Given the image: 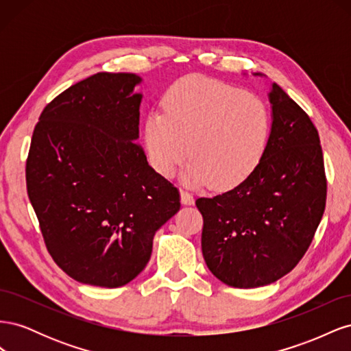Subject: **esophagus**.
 <instances>
[{"instance_id": "1", "label": "esophagus", "mask_w": 351, "mask_h": 351, "mask_svg": "<svg viewBox=\"0 0 351 351\" xmlns=\"http://www.w3.org/2000/svg\"><path fill=\"white\" fill-rule=\"evenodd\" d=\"M180 197H182V204L183 205H193L195 204L193 195L186 192V190H182V193H180Z\"/></svg>"}]
</instances>
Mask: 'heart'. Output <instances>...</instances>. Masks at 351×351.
Returning a JSON list of instances; mask_svg holds the SVG:
<instances>
[{
    "mask_svg": "<svg viewBox=\"0 0 351 351\" xmlns=\"http://www.w3.org/2000/svg\"><path fill=\"white\" fill-rule=\"evenodd\" d=\"M164 114L145 120V146L158 174L171 178L189 154L184 183L227 190L261 164L271 136L267 105L254 95L214 79L176 82L162 99Z\"/></svg>",
    "mask_w": 351,
    "mask_h": 351,
    "instance_id": "obj_1",
    "label": "heart"
}]
</instances>
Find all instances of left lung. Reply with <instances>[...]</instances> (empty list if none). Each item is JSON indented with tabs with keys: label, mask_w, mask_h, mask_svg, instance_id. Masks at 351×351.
I'll return each instance as SVG.
<instances>
[{
	"label": "left lung",
	"mask_w": 351,
	"mask_h": 351,
	"mask_svg": "<svg viewBox=\"0 0 351 351\" xmlns=\"http://www.w3.org/2000/svg\"><path fill=\"white\" fill-rule=\"evenodd\" d=\"M268 97L272 124L261 164L230 192L196 200L204 259L219 281L236 289H256L289 274L309 249L325 210L316 127L277 83Z\"/></svg>",
	"instance_id": "left-lung-1"
}]
</instances>
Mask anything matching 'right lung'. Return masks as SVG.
<instances>
[{
  "instance_id": "add662e5",
  "label": "right lung",
  "mask_w": 351,
  "mask_h": 351,
  "mask_svg": "<svg viewBox=\"0 0 351 351\" xmlns=\"http://www.w3.org/2000/svg\"><path fill=\"white\" fill-rule=\"evenodd\" d=\"M142 82L97 73L60 93L32 136L26 186L52 259L69 277L125 285L151 259L155 232L180 209L177 187L139 143Z\"/></svg>"
}]
</instances>
